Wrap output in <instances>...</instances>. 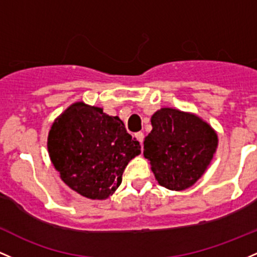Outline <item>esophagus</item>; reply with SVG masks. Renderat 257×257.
<instances>
[{"label": "esophagus", "instance_id": "obj_1", "mask_svg": "<svg viewBox=\"0 0 257 257\" xmlns=\"http://www.w3.org/2000/svg\"><path fill=\"white\" fill-rule=\"evenodd\" d=\"M135 138H137L138 142L140 143V145H143V143H144V133H142V132H138V133H135Z\"/></svg>", "mask_w": 257, "mask_h": 257}]
</instances>
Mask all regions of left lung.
Listing matches in <instances>:
<instances>
[{"label":"left lung","instance_id":"obj_1","mask_svg":"<svg viewBox=\"0 0 257 257\" xmlns=\"http://www.w3.org/2000/svg\"><path fill=\"white\" fill-rule=\"evenodd\" d=\"M152 131L144 156L160 185L185 190L201 178L213 159L218 138L210 124L194 113L161 108L151 117Z\"/></svg>","mask_w":257,"mask_h":257}]
</instances>
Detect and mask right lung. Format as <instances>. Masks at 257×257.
I'll return each instance as SVG.
<instances>
[{"instance_id": "obj_1", "label": "right lung", "mask_w": 257, "mask_h": 257, "mask_svg": "<svg viewBox=\"0 0 257 257\" xmlns=\"http://www.w3.org/2000/svg\"><path fill=\"white\" fill-rule=\"evenodd\" d=\"M47 149L70 189L87 199L105 200L119 187L124 168L142 148L119 117L80 101L56 118Z\"/></svg>"}]
</instances>
